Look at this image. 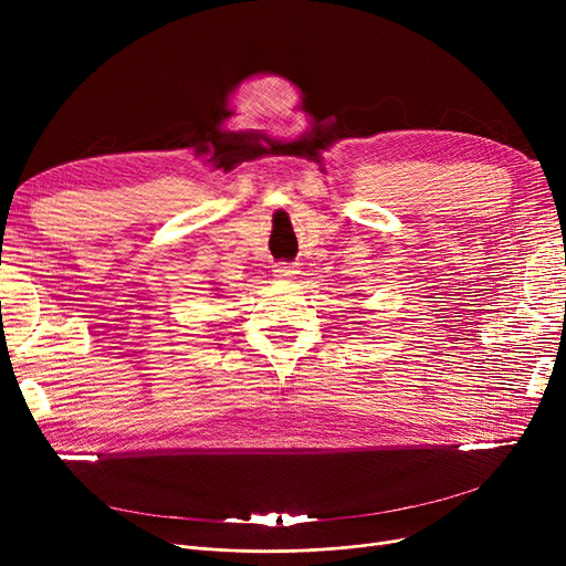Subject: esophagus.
I'll list each match as a JSON object with an SVG mask.
<instances>
[{
    "label": "esophagus",
    "instance_id": "obj_1",
    "mask_svg": "<svg viewBox=\"0 0 566 566\" xmlns=\"http://www.w3.org/2000/svg\"><path fill=\"white\" fill-rule=\"evenodd\" d=\"M295 273V265L293 263H277L275 268H273V275L277 277V280H291Z\"/></svg>",
    "mask_w": 566,
    "mask_h": 566
}]
</instances>
